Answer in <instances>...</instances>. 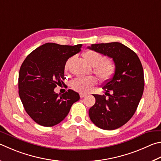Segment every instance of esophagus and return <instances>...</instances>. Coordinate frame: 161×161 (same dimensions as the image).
Segmentation results:
<instances>
[{
    "instance_id": "34e87169",
    "label": "esophagus",
    "mask_w": 161,
    "mask_h": 161,
    "mask_svg": "<svg viewBox=\"0 0 161 161\" xmlns=\"http://www.w3.org/2000/svg\"><path fill=\"white\" fill-rule=\"evenodd\" d=\"M86 96V93H80V98H83V97H84V96Z\"/></svg>"
}]
</instances>
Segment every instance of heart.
<instances>
[{"label": "heart", "mask_w": 161, "mask_h": 161, "mask_svg": "<svg viewBox=\"0 0 161 161\" xmlns=\"http://www.w3.org/2000/svg\"><path fill=\"white\" fill-rule=\"evenodd\" d=\"M86 62L93 67V72L103 81H108L113 77L116 71L115 63L111 58L103 59L98 52L93 50H86L82 53ZM69 60L66 63L65 68L68 67ZM97 82L94 77H80L72 81V89L81 93H87Z\"/></svg>", "instance_id": "1"}]
</instances>
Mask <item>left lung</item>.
<instances>
[{"label":"left lung","instance_id":"8db88e82","mask_svg":"<svg viewBox=\"0 0 161 161\" xmlns=\"http://www.w3.org/2000/svg\"><path fill=\"white\" fill-rule=\"evenodd\" d=\"M88 48L113 58L116 66L113 77L102 87L109 98L93 94L96 103L89 110V118L101 129H118L131 118L142 98L144 77L141 61L132 50L119 42L92 44Z\"/></svg>","mask_w":161,"mask_h":161}]
</instances>
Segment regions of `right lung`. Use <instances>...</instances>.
Wrapping results in <instances>:
<instances>
[{
  "label": "right lung",
  "instance_id": "1",
  "mask_svg": "<svg viewBox=\"0 0 161 161\" xmlns=\"http://www.w3.org/2000/svg\"><path fill=\"white\" fill-rule=\"evenodd\" d=\"M74 46L46 43L27 55L19 69V96L26 112L42 126L52 127L68 115L79 93L69 89L59 96L54 89L64 84L67 60L81 51Z\"/></svg>",
  "mask_w": 161,
  "mask_h": 161
}]
</instances>
